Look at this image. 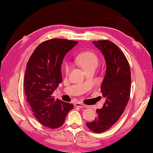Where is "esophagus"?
<instances>
[{
	"instance_id": "esophagus-1",
	"label": "esophagus",
	"mask_w": 153,
	"mask_h": 153,
	"mask_svg": "<svg viewBox=\"0 0 153 153\" xmlns=\"http://www.w3.org/2000/svg\"><path fill=\"white\" fill-rule=\"evenodd\" d=\"M74 106L79 108H87V106H85V104L81 103V102H76V103L74 104Z\"/></svg>"
}]
</instances>
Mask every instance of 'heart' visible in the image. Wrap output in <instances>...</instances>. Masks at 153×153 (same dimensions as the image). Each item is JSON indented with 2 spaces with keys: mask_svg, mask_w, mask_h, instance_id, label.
<instances>
[{
  "mask_svg": "<svg viewBox=\"0 0 153 153\" xmlns=\"http://www.w3.org/2000/svg\"><path fill=\"white\" fill-rule=\"evenodd\" d=\"M76 62L79 65L81 66L83 70L86 71L88 69L93 68H97L99 63V58L97 56L93 51H83L80 54H79L76 58ZM70 66L69 64L65 65V72L68 73L70 71Z\"/></svg>",
  "mask_w": 153,
  "mask_h": 153,
  "instance_id": "1",
  "label": "heart"
}]
</instances>
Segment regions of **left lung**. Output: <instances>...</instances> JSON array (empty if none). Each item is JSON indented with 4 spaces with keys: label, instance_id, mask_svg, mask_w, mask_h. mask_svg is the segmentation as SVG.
Masks as SVG:
<instances>
[{
    "label": "left lung",
    "instance_id": "obj_1",
    "mask_svg": "<svg viewBox=\"0 0 153 153\" xmlns=\"http://www.w3.org/2000/svg\"><path fill=\"white\" fill-rule=\"evenodd\" d=\"M104 56L106 74L101 85V92L106 98L103 106L97 109V117L86 125L95 133L109 129L124 112L129 100L131 72L128 60L123 52L112 42L93 41Z\"/></svg>",
    "mask_w": 153,
    "mask_h": 153
}]
</instances>
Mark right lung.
Returning <instances> with one entry per match:
<instances>
[{
	"label": "right lung",
	"instance_id": "obj_1",
	"mask_svg": "<svg viewBox=\"0 0 153 153\" xmlns=\"http://www.w3.org/2000/svg\"><path fill=\"white\" fill-rule=\"evenodd\" d=\"M78 42L51 39L39 45L26 65L24 91L37 120L51 129L61 127L73 104L55 99L53 91L62 82L61 65L65 54Z\"/></svg>",
	"mask_w": 153,
	"mask_h": 153
}]
</instances>
